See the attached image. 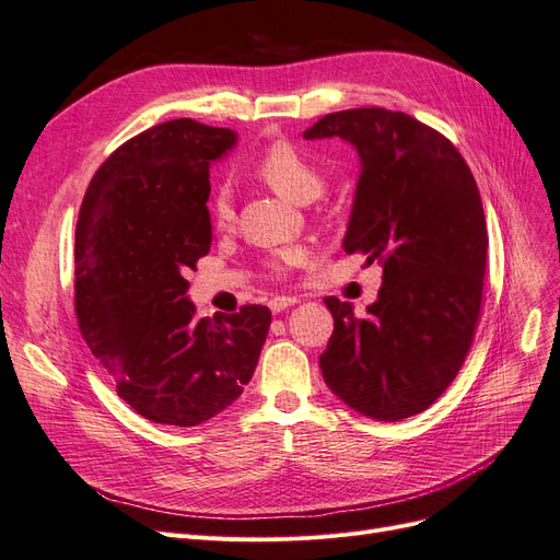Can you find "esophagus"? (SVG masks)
Wrapping results in <instances>:
<instances>
[{"mask_svg": "<svg viewBox=\"0 0 560 560\" xmlns=\"http://www.w3.org/2000/svg\"><path fill=\"white\" fill-rule=\"evenodd\" d=\"M295 302H298L295 295H277V298L269 300V310L277 314V312H283L285 307H293Z\"/></svg>", "mask_w": 560, "mask_h": 560, "instance_id": "esophagus-1", "label": "esophagus"}]
</instances>
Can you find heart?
<instances>
[{"label":"heart","mask_w":560,"mask_h":560,"mask_svg":"<svg viewBox=\"0 0 560 560\" xmlns=\"http://www.w3.org/2000/svg\"><path fill=\"white\" fill-rule=\"evenodd\" d=\"M253 173L262 183L295 203H310L326 191V175L314 159L291 140H275L258 154ZM209 213L218 230H228L234 222V197L230 185H218L209 199ZM307 260L302 246L275 248L265 258V269L271 277H289L291 269Z\"/></svg>","instance_id":"1"}]
</instances>
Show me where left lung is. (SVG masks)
<instances>
[{
	"label": "left lung",
	"instance_id": "1",
	"mask_svg": "<svg viewBox=\"0 0 560 560\" xmlns=\"http://www.w3.org/2000/svg\"><path fill=\"white\" fill-rule=\"evenodd\" d=\"M338 136L361 156L345 250L382 267L377 300L335 318L318 363L330 392L361 415L396 422L427 410L465 363L483 302L488 228L471 168L453 142L406 112H332L305 131Z\"/></svg>",
	"mask_w": 560,
	"mask_h": 560
}]
</instances>
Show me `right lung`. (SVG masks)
I'll use <instances>...</instances> for the list:
<instances>
[{"label": "right lung", "instance_id": "right-lung-1", "mask_svg": "<svg viewBox=\"0 0 560 560\" xmlns=\"http://www.w3.org/2000/svg\"><path fill=\"white\" fill-rule=\"evenodd\" d=\"M234 131L171 119L133 136L91 178L74 232V314L117 394L159 424L197 427L253 377L271 312L197 318L185 275L211 248L209 164Z\"/></svg>", "mask_w": 560, "mask_h": 560}]
</instances>
